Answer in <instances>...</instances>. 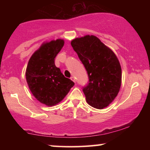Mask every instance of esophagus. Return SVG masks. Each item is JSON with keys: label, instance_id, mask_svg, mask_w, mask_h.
Segmentation results:
<instances>
[{"label": "esophagus", "instance_id": "34e87169", "mask_svg": "<svg viewBox=\"0 0 150 150\" xmlns=\"http://www.w3.org/2000/svg\"><path fill=\"white\" fill-rule=\"evenodd\" d=\"M70 80H73L74 82H75V77L72 76L71 77H70Z\"/></svg>", "mask_w": 150, "mask_h": 150}]
</instances>
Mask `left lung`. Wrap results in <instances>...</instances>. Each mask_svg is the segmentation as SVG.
I'll return each instance as SVG.
<instances>
[{
  "label": "left lung",
  "instance_id": "8db88e82",
  "mask_svg": "<svg viewBox=\"0 0 150 150\" xmlns=\"http://www.w3.org/2000/svg\"><path fill=\"white\" fill-rule=\"evenodd\" d=\"M71 46L88 75L89 82L82 89L87 103L98 109L106 107L116 97L121 85L118 58L95 36L76 38Z\"/></svg>",
  "mask_w": 150,
  "mask_h": 150
}]
</instances>
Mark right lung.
I'll return each instance as SVG.
<instances>
[{"instance_id":"right-lung-1","label":"right lung","mask_w":150,"mask_h":150,"mask_svg":"<svg viewBox=\"0 0 150 150\" xmlns=\"http://www.w3.org/2000/svg\"><path fill=\"white\" fill-rule=\"evenodd\" d=\"M63 45V39L44 43L31 56L26 69V80L31 92L46 106L61 102L75 85L55 65V58Z\"/></svg>"}]
</instances>
